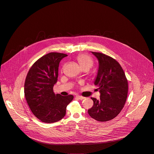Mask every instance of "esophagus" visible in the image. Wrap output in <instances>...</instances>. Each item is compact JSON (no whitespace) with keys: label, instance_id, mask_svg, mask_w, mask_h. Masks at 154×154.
I'll use <instances>...</instances> for the list:
<instances>
[{"label":"esophagus","instance_id":"obj_1","mask_svg":"<svg viewBox=\"0 0 154 154\" xmlns=\"http://www.w3.org/2000/svg\"><path fill=\"white\" fill-rule=\"evenodd\" d=\"M76 97H77V98L80 99V100H83V99L85 98L84 97H82V96H81V95H77Z\"/></svg>","mask_w":154,"mask_h":154}]
</instances>
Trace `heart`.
Here are the masks:
<instances>
[{"label": "heart", "mask_w": 154, "mask_h": 154, "mask_svg": "<svg viewBox=\"0 0 154 154\" xmlns=\"http://www.w3.org/2000/svg\"><path fill=\"white\" fill-rule=\"evenodd\" d=\"M77 59L82 68H87L89 69L93 65V60L92 58L87 54H80Z\"/></svg>", "instance_id": "obj_1"}]
</instances>
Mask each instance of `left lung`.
Returning <instances> with one entry per match:
<instances>
[{
    "mask_svg": "<svg viewBox=\"0 0 154 154\" xmlns=\"http://www.w3.org/2000/svg\"><path fill=\"white\" fill-rule=\"evenodd\" d=\"M98 62V68L94 83L98 87L100 99L91 97L93 106L89 115L99 122L114 119L121 112L127 98L128 83L120 65L104 54L91 52Z\"/></svg>",
    "mask_w": 154,
    "mask_h": 154,
    "instance_id": "1",
    "label": "left lung"
}]
</instances>
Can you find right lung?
<instances>
[{"label": "right lung", "instance_id": "add662e5", "mask_svg": "<svg viewBox=\"0 0 154 154\" xmlns=\"http://www.w3.org/2000/svg\"><path fill=\"white\" fill-rule=\"evenodd\" d=\"M67 55L50 53L37 60L26 75L24 92L33 114L46 123L57 122L66 114L67 105L74 96L56 95L53 87L57 82L59 63Z\"/></svg>", "mask_w": 154, "mask_h": 154}]
</instances>
